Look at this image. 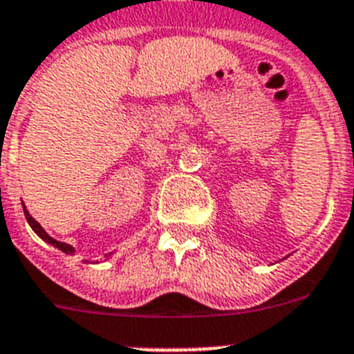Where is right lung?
Listing matches in <instances>:
<instances>
[{"mask_svg": "<svg viewBox=\"0 0 354 354\" xmlns=\"http://www.w3.org/2000/svg\"><path fill=\"white\" fill-rule=\"evenodd\" d=\"M23 211H25V218H27L28 225L32 227V231L36 232L37 236L41 238V240H45V242H47V243H50V245L57 247L59 251L67 252V254H73V252H74V247L73 245H68V243H63V242H57V240H54L53 236H48L47 232H45V229H43V227L39 225V223H37L36 220H34V218L30 216V214H28V211H27V209H25V207H23ZM109 257H111V254H109Z\"/></svg>", "mask_w": 354, "mask_h": 354, "instance_id": "right-lung-1", "label": "right lung"}]
</instances>
